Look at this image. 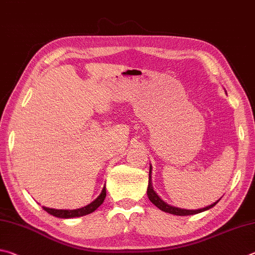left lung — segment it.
I'll list each match as a JSON object with an SVG mask.
<instances>
[{"mask_svg":"<svg viewBox=\"0 0 255 255\" xmlns=\"http://www.w3.org/2000/svg\"><path fill=\"white\" fill-rule=\"evenodd\" d=\"M151 172H152V167L150 166V170H149V185H148V190H146V194H148V197L150 199V202L152 203L153 205H155L159 209H161V211L169 213V214H172V215H178V216H187V215H195V214H198V213H202L207 211V209L212 208L215 206V205L220 202L221 198L217 200L212 205H209L207 207H204V208H200V209H184V208H178L175 206H171V205H168L166 202H163V200L159 197L158 194L155 193L153 190V187H152V180H151Z\"/></svg>","mask_w":255,"mask_h":255,"instance_id":"1","label":"left lung"}]
</instances>
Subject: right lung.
<instances>
[{
	"label": "right lung",
	"mask_w": 255,
	"mask_h": 255,
	"mask_svg": "<svg viewBox=\"0 0 255 255\" xmlns=\"http://www.w3.org/2000/svg\"><path fill=\"white\" fill-rule=\"evenodd\" d=\"M105 197H106V187L104 186V188H103L100 196H98V197L94 200V202L88 204L87 206H85V207L77 208V209H55V208H48V207L42 206V208L47 213L50 214V215L56 216L58 218L80 217V216L88 215V214L95 212L96 209L103 204V202H104Z\"/></svg>",
	"instance_id": "right-lung-1"
}]
</instances>
